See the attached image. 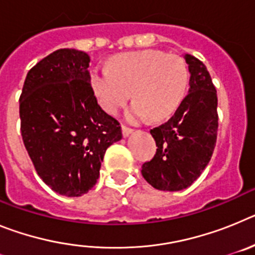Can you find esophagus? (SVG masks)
Segmentation results:
<instances>
[{
  "label": "esophagus",
  "mask_w": 255,
  "mask_h": 255,
  "mask_svg": "<svg viewBox=\"0 0 255 255\" xmlns=\"http://www.w3.org/2000/svg\"><path fill=\"white\" fill-rule=\"evenodd\" d=\"M121 129H123V136H124V138L129 136V135L132 132V129H130V128H126V126H123Z\"/></svg>",
  "instance_id": "34e87169"
}]
</instances>
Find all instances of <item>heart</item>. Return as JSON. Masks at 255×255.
I'll return each mask as SVG.
<instances>
[{"mask_svg":"<svg viewBox=\"0 0 255 255\" xmlns=\"http://www.w3.org/2000/svg\"><path fill=\"white\" fill-rule=\"evenodd\" d=\"M91 84L101 106L116 114L129 98L135 101L128 111L131 121L167 119L185 98L189 70L185 61L158 49H143L112 58L111 67L92 70Z\"/></svg>","mask_w":255,"mask_h":255,"instance_id":"heart-1","label":"heart"}]
</instances>
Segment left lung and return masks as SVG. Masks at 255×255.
I'll use <instances>...</instances> for the list:
<instances>
[{
  "label": "left lung",
  "instance_id": "obj_1",
  "mask_svg": "<svg viewBox=\"0 0 255 255\" xmlns=\"http://www.w3.org/2000/svg\"><path fill=\"white\" fill-rule=\"evenodd\" d=\"M190 80L189 93L167 123L150 130L157 152L141 166L153 188L179 191L190 186L206 168L216 147L217 92L206 65L184 55Z\"/></svg>",
  "mask_w": 255,
  "mask_h": 255
}]
</instances>
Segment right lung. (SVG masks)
<instances>
[{
  "mask_svg": "<svg viewBox=\"0 0 255 255\" xmlns=\"http://www.w3.org/2000/svg\"><path fill=\"white\" fill-rule=\"evenodd\" d=\"M89 62L78 49L52 52L29 70L19 101L22 141L35 171L66 197L96 185L106 149L123 138L119 121L97 102Z\"/></svg>",
  "mask_w": 255,
  "mask_h": 255,
  "instance_id": "obj_1",
  "label": "right lung"
}]
</instances>
